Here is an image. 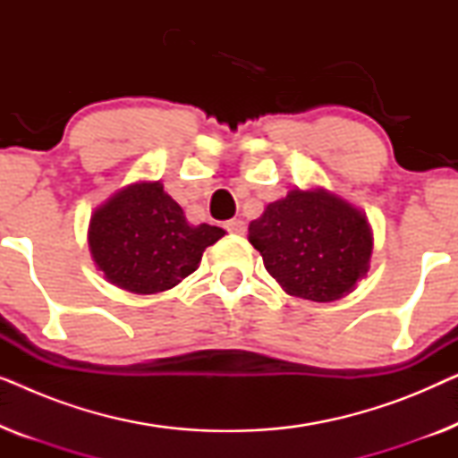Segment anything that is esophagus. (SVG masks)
I'll return each instance as SVG.
<instances>
[{
	"label": "esophagus",
	"mask_w": 458,
	"mask_h": 458,
	"mask_svg": "<svg viewBox=\"0 0 458 458\" xmlns=\"http://www.w3.org/2000/svg\"><path fill=\"white\" fill-rule=\"evenodd\" d=\"M225 229H227L229 233L243 235V233H246V223H243L242 218H231V221L225 223Z\"/></svg>",
	"instance_id": "1"
}]
</instances>
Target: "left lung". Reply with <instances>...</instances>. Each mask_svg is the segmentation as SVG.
Wrapping results in <instances>:
<instances>
[{"mask_svg":"<svg viewBox=\"0 0 458 458\" xmlns=\"http://www.w3.org/2000/svg\"><path fill=\"white\" fill-rule=\"evenodd\" d=\"M248 240L290 296L334 302L369 271L367 216L327 190H292L250 223Z\"/></svg>","mask_w":458,"mask_h":458,"instance_id":"8db88e82","label":"left lung"}]
</instances>
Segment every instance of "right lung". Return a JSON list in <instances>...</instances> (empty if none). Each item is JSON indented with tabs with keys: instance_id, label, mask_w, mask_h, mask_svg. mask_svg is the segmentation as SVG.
<instances>
[{
	"instance_id": "right-lung-1",
	"label": "right lung",
	"mask_w": 458,
	"mask_h": 458,
	"mask_svg": "<svg viewBox=\"0 0 458 458\" xmlns=\"http://www.w3.org/2000/svg\"><path fill=\"white\" fill-rule=\"evenodd\" d=\"M221 227L190 225L160 181L116 191L91 215L89 250L106 279L133 293L171 290L199 267Z\"/></svg>"
}]
</instances>
